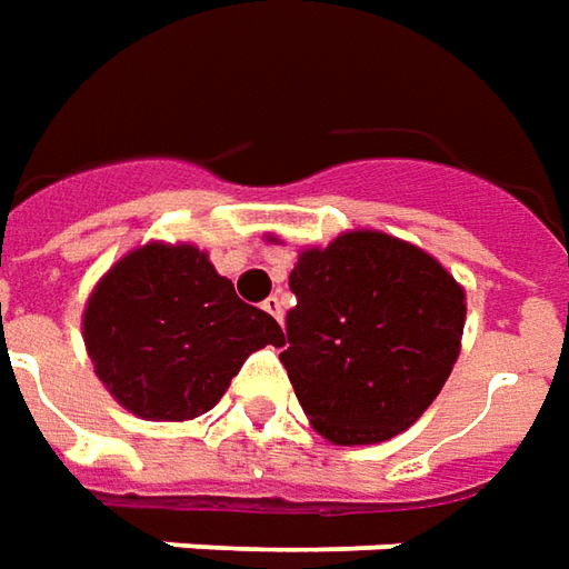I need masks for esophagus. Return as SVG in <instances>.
<instances>
[{
    "label": "esophagus",
    "instance_id": "obj_1",
    "mask_svg": "<svg viewBox=\"0 0 569 569\" xmlns=\"http://www.w3.org/2000/svg\"><path fill=\"white\" fill-rule=\"evenodd\" d=\"M261 308L271 313L273 320H283V298H280V296H268V298H264V305H261Z\"/></svg>",
    "mask_w": 569,
    "mask_h": 569
}]
</instances>
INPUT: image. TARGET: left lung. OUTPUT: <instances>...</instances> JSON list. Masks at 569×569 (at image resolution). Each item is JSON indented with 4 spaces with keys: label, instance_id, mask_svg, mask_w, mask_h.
Here are the masks:
<instances>
[{
    "label": "left lung",
    "instance_id": "obj_1",
    "mask_svg": "<svg viewBox=\"0 0 569 569\" xmlns=\"http://www.w3.org/2000/svg\"><path fill=\"white\" fill-rule=\"evenodd\" d=\"M296 308L280 353L317 435L381 443L431 407L462 348L465 289L381 230H348L305 249L289 273Z\"/></svg>",
    "mask_w": 569,
    "mask_h": 569
}]
</instances>
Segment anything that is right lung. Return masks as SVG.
<instances>
[{
  "label": "right lung",
  "mask_w": 569,
  "mask_h": 569,
  "mask_svg": "<svg viewBox=\"0 0 569 569\" xmlns=\"http://www.w3.org/2000/svg\"><path fill=\"white\" fill-rule=\"evenodd\" d=\"M82 339L119 407L184 422L216 407L249 353L280 348L283 329L240 301L197 246L147 243L91 289Z\"/></svg>",
  "instance_id": "right-lung-1"
}]
</instances>
